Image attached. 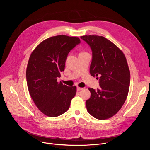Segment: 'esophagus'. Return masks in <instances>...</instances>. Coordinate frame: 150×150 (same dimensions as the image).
<instances>
[{
	"instance_id": "1",
	"label": "esophagus",
	"mask_w": 150,
	"mask_h": 150,
	"mask_svg": "<svg viewBox=\"0 0 150 150\" xmlns=\"http://www.w3.org/2000/svg\"><path fill=\"white\" fill-rule=\"evenodd\" d=\"M76 89H77V91H81V90H83V88H81V87H78Z\"/></svg>"
}]
</instances>
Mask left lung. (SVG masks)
<instances>
[{
  "label": "left lung",
  "instance_id": "1",
  "mask_svg": "<svg viewBox=\"0 0 150 150\" xmlns=\"http://www.w3.org/2000/svg\"><path fill=\"white\" fill-rule=\"evenodd\" d=\"M90 46L92 61L90 72L99 80L100 89L88 88L91 97L85 102L88 112L94 117L109 119L121 109L128 94L130 71L123 53L102 36L81 37Z\"/></svg>",
  "mask_w": 150,
  "mask_h": 150
}]
</instances>
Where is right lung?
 <instances>
[{
  "label": "right lung",
  "mask_w": 150,
  "mask_h": 150,
  "mask_svg": "<svg viewBox=\"0 0 150 150\" xmlns=\"http://www.w3.org/2000/svg\"><path fill=\"white\" fill-rule=\"evenodd\" d=\"M81 41L78 37L60 35L39 44L28 63L26 78L30 94L38 109L45 115L56 117L69 108L76 87L57 82L65 70L70 51Z\"/></svg>",
  "instance_id": "add662e5"
}]
</instances>
